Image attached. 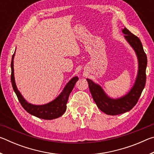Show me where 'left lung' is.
Listing matches in <instances>:
<instances>
[{"mask_svg": "<svg viewBox=\"0 0 154 154\" xmlns=\"http://www.w3.org/2000/svg\"><path fill=\"white\" fill-rule=\"evenodd\" d=\"M122 32L124 34V37L128 43L134 50L139 62L137 76L131 90L121 98H112L106 94L100 85L92 80L86 79L91 94L98 109L110 116L122 114L131 110L139 100L146 82L145 71L147 59L142 43L139 38L130 32L126 28L122 30Z\"/></svg>", "mask_w": 154, "mask_h": 154, "instance_id": "8db88e82", "label": "left lung"}]
</instances>
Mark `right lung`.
<instances>
[{
    "label": "right lung",
    "mask_w": 154,
    "mask_h": 154,
    "mask_svg": "<svg viewBox=\"0 0 154 154\" xmlns=\"http://www.w3.org/2000/svg\"><path fill=\"white\" fill-rule=\"evenodd\" d=\"M14 52V55L12 56L11 60V84L15 93L16 94L17 97L19 100L20 103L23 106L26 111L28 113H30L32 116L37 117L38 118L43 119H54L58 118L59 117L62 116L64 113V112L66 110V103L68 101V98L70 94L72 92V90L73 89L75 83L79 79L77 77H74L67 83L66 86L64 88L63 90L60 94L59 96L56 98L52 100L51 102L42 105H35L28 103L21 94L20 91L17 90L15 82L14 77V59L15 56Z\"/></svg>",
    "instance_id": "obj_1"
}]
</instances>
